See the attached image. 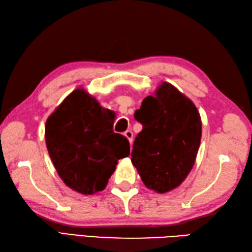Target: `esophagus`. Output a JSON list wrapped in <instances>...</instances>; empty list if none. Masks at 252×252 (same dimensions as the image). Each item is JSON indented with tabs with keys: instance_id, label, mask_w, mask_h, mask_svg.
Instances as JSON below:
<instances>
[{
	"instance_id": "obj_1",
	"label": "esophagus",
	"mask_w": 252,
	"mask_h": 252,
	"mask_svg": "<svg viewBox=\"0 0 252 252\" xmlns=\"http://www.w3.org/2000/svg\"><path fill=\"white\" fill-rule=\"evenodd\" d=\"M125 136L128 139V141H130V144L132 145V143H133V132L130 131V130L126 131L125 132Z\"/></svg>"
}]
</instances>
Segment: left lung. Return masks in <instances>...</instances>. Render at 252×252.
<instances>
[{
	"label": "left lung",
	"instance_id": "obj_1",
	"mask_svg": "<svg viewBox=\"0 0 252 252\" xmlns=\"http://www.w3.org/2000/svg\"><path fill=\"white\" fill-rule=\"evenodd\" d=\"M143 125L133 144L131 160L144 184L159 193L175 189L195 164L202 124L197 107L164 82L135 112Z\"/></svg>",
	"mask_w": 252,
	"mask_h": 252
}]
</instances>
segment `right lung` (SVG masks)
<instances>
[{"mask_svg": "<svg viewBox=\"0 0 252 252\" xmlns=\"http://www.w3.org/2000/svg\"><path fill=\"white\" fill-rule=\"evenodd\" d=\"M115 114L82 88L73 90L46 122L50 158L68 188L83 195L105 189L128 140L114 133Z\"/></svg>", "mask_w": 252, "mask_h": 252, "instance_id": "1", "label": "right lung"}]
</instances>
